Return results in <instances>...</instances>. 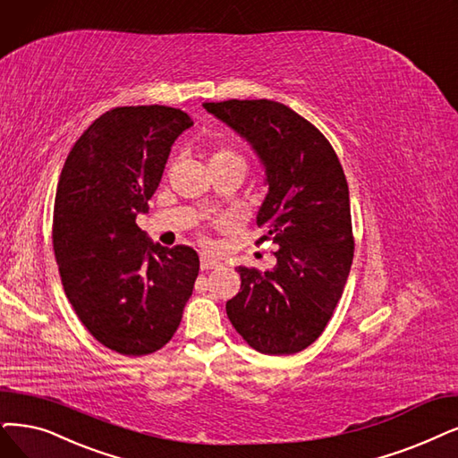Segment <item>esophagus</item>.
I'll use <instances>...</instances> for the list:
<instances>
[{
  "instance_id": "esophagus-1",
  "label": "esophagus",
  "mask_w": 458,
  "mask_h": 458,
  "mask_svg": "<svg viewBox=\"0 0 458 458\" xmlns=\"http://www.w3.org/2000/svg\"><path fill=\"white\" fill-rule=\"evenodd\" d=\"M219 263L214 259V258H210V255H207V253H203L200 255V268L203 270H208V268H216Z\"/></svg>"
}]
</instances>
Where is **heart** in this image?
Segmentation results:
<instances>
[{"instance_id": "1", "label": "heart", "mask_w": 458, "mask_h": 458, "mask_svg": "<svg viewBox=\"0 0 458 458\" xmlns=\"http://www.w3.org/2000/svg\"><path fill=\"white\" fill-rule=\"evenodd\" d=\"M210 165H241V167H244V159L239 152H234L231 148H219L210 157Z\"/></svg>"}]
</instances>
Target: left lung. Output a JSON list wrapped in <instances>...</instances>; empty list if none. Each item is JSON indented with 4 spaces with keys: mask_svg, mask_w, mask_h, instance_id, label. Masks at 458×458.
Masks as SVG:
<instances>
[{
    "mask_svg": "<svg viewBox=\"0 0 458 458\" xmlns=\"http://www.w3.org/2000/svg\"><path fill=\"white\" fill-rule=\"evenodd\" d=\"M241 135L265 169L259 239L276 244L270 270L239 267L241 291L229 321L253 350L302 352L319 338L342 297L353 261L350 190L340 161L316 125L268 99L203 103Z\"/></svg>",
    "mask_w": 458,
    "mask_h": 458,
    "instance_id": "left-lung-1",
    "label": "left lung"
}]
</instances>
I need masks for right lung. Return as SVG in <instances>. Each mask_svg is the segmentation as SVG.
Segmentation results:
<instances>
[{
    "label": "right lung",
    "mask_w": 458,
    "mask_h": 458,
    "mask_svg": "<svg viewBox=\"0 0 458 458\" xmlns=\"http://www.w3.org/2000/svg\"><path fill=\"white\" fill-rule=\"evenodd\" d=\"M191 125L180 108H113L81 135L60 174L52 242L64 291L89 335L122 355L165 345L193 293L197 251L152 242L137 225Z\"/></svg>",
    "instance_id": "add662e5"
}]
</instances>
